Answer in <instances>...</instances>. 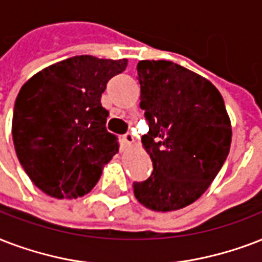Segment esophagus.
<instances>
[{
  "label": "esophagus",
  "instance_id": "obj_1",
  "mask_svg": "<svg viewBox=\"0 0 262 262\" xmlns=\"http://www.w3.org/2000/svg\"><path fill=\"white\" fill-rule=\"evenodd\" d=\"M123 141H124V143L127 146H133L134 143H135V139H134L133 134H125L124 137H123Z\"/></svg>",
  "mask_w": 262,
  "mask_h": 262
}]
</instances>
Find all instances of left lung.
I'll use <instances>...</instances> for the list:
<instances>
[{
  "instance_id": "1",
  "label": "left lung",
  "mask_w": 262,
  "mask_h": 262,
  "mask_svg": "<svg viewBox=\"0 0 262 262\" xmlns=\"http://www.w3.org/2000/svg\"><path fill=\"white\" fill-rule=\"evenodd\" d=\"M141 103L149 120L142 146L153 161L134 194L157 212L186 208L204 194L230 151L232 128L220 91L208 79L165 60L138 62Z\"/></svg>"
}]
</instances>
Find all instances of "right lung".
<instances>
[{"label": "right lung", "mask_w": 262, "mask_h": 262, "mask_svg": "<svg viewBox=\"0 0 262 262\" xmlns=\"http://www.w3.org/2000/svg\"><path fill=\"white\" fill-rule=\"evenodd\" d=\"M127 62L75 56L46 67L21 86L12 138L21 167L45 194L74 200L90 192L119 151L116 137L105 127L108 111L101 95Z\"/></svg>", "instance_id": "1"}]
</instances>
